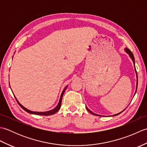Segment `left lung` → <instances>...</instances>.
<instances>
[{
  "instance_id": "1",
  "label": "left lung",
  "mask_w": 147,
  "mask_h": 147,
  "mask_svg": "<svg viewBox=\"0 0 147 147\" xmlns=\"http://www.w3.org/2000/svg\"><path fill=\"white\" fill-rule=\"evenodd\" d=\"M126 50V52L127 53V54H128L129 55V56L131 57V59L133 60V63H134V65H135V57H134V55H133V53L131 52V51H130L129 49H125ZM135 71H136V76H137V85H136V88H137V86H138V75H137V71H136V68H135ZM136 93V92H135ZM86 109L87 110H88V112H90V113L91 114H93V115H97V114H94L93 113V112H92V111H90L89 109L86 107ZM123 112V111H122ZM121 113V112H120ZM120 113H119V114H115V115H118V114H119Z\"/></svg>"
}]
</instances>
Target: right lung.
Here are the masks:
<instances>
[{
	"mask_svg": "<svg viewBox=\"0 0 147 147\" xmlns=\"http://www.w3.org/2000/svg\"><path fill=\"white\" fill-rule=\"evenodd\" d=\"M66 88H67V86L65 87V88L64 89L63 92H62V94H61V96L60 100H59V104H58L57 107H56L55 109H53V110L49 111H47V112H33V111H31L28 110V109H26L25 107H24L23 105H21L20 104V103L18 102V101L17 100V99H16V101H17V102L18 103V104L20 105V107H21L22 109H23V110H24V111H25L27 112H28V113H30V114H36V115H53V114H54L55 113H56V112H57L59 110V109H60L61 106V104H62V96H63V94H64V92H65V89H66ZM15 98H16V97H15Z\"/></svg>",
	"mask_w": 147,
	"mask_h": 147,
	"instance_id": "add662e5",
	"label": "right lung"
}]
</instances>
